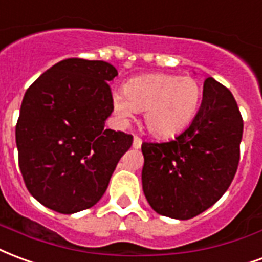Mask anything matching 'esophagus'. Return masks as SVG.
Masks as SVG:
<instances>
[{"mask_svg":"<svg viewBox=\"0 0 262 262\" xmlns=\"http://www.w3.org/2000/svg\"><path fill=\"white\" fill-rule=\"evenodd\" d=\"M141 143H143V140H141L140 137L135 136V139H133V148H140Z\"/></svg>","mask_w":262,"mask_h":262,"instance_id":"34e87169","label":"esophagus"}]
</instances>
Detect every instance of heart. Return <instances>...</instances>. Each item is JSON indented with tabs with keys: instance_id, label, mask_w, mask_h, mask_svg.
<instances>
[{
	"instance_id": "1",
	"label": "heart",
	"mask_w": 262,
	"mask_h": 262,
	"mask_svg": "<svg viewBox=\"0 0 262 262\" xmlns=\"http://www.w3.org/2000/svg\"><path fill=\"white\" fill-rule=\"evenodd\" d=\"M201 100L200 83L191 76L166 73L132 79L125 90L112 94L118 116L127 119L144 111V123L157 137H173L194 119Z\"/></svg>"
}]
</instances>
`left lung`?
I'll return each instance as SVG.
<instances>
[{"instance_id":"8db88e82","label":"left lung","mask_w":262,"mask_h":262,"mask_svg":"<svg viewBox=\"0 0 262 262\" xmlns=\"http://www.w3.org/2000/svg\"><path fill=\"white\" fill-rule=\"evenodd\" d=\"M243 118L233 94L212 77L190 126L173 140L141 144L143 191L164 216L190 220L228 190L240 160Z\"/></svg>"}]
</instances>
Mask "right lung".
Here are the masks:
<instances>
[{
    "instance_id": "right-lung-1",
    "label": "right lung",
    "mask_w": 262,
    "mask_h": 262,
    "mask_svg": "<svg viewBox=\"0 0 262 262\" xmlns=\"http://www.w3.org/2000/svg\"><path fill=\"white\" fill-rule=\"evenodd\" d=\"M104 61L68 58L25 93L16 123L19 168L30 194L61 214L97 204L133 136L104 129L114 111Z\"/></svg>"
}]
</instances>
